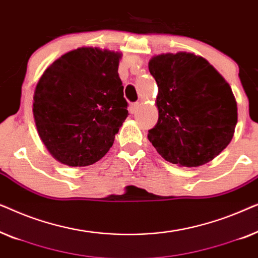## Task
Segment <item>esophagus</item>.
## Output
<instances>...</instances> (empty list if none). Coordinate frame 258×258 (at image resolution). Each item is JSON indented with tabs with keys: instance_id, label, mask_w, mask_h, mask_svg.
Instances as JSON below:
<instances>
[{
	"instance_id": "obj_1",
	"label": "esophagus",
	"mask_w": 258,
	"mask_h": 258,
	"mask_svg": "<svg viewBox=\"0 0 258 258\" xmlns=\"http://www.w3.org/2000/svg\"><path fill=\"white\" fill-rule=\"evenodd\" d=\"M140 103L139 102H136V103H133L132 105H130V112H132V114H135V112H137V110H139V108H140Z\"/></svg>"
}]
</instances>
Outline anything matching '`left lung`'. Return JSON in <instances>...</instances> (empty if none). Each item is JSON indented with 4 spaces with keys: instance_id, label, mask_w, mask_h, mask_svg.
I'll use <instances>...</instances> for the list:
<instances>
[{
    "instance_id": "1",
    "label": "left lung",
    "mask_w": 258,
    "mask_h": 258,
    "mask_svg": "<svg viewBox=\"0 0 258 258\" xmlns=\"http://www.w3.org/2000/svg\"><path fill=\"white\" fill-rule=\"evenodd\" d=\"M158 87V121L148 139L165 161L200 167L224 150L235 133L237 103L223 76L206 58L179 51L149 61Z\"/></svg>"
}]
</instances>
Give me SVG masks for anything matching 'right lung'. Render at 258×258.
Masks as SVG:
<instances>
[{"instance_id":"obj_1","label":"right lung","mask_w":258,"mask_h":258,"mask_svg":"<svg viewBox=\"0 0 258 258\" xmlns=\"http://www.w3.org/2000/svg\"><path fill=\"white\" fill-rule=\"evenodd\" d=\"M119 52L77 48L48 67L34 94L40 139L56 161L87 167L100 161L128 116L118 76Z\"/></svg>"}]
</instances>
